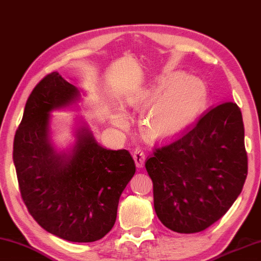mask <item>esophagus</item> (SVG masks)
I'll return each instance as SVG.
<instances>
[{"label":"esophagus","instance_id":"esophagus-1","mask_svg":"<svg viewBox=\"0 0 261 261\" xmlns=\"http://www.w3.org/2000/svg\"><path fill=\"white\" fill-rule=\"evenodd\" d=\"M134 160H135V163H136V166L138 168L144 167L145 161H146L145 152L142 151L141 149H139V148H137V149H135V152H134Z\"/></svg>","mask_w":261,"mask_h":261}]
</instances>
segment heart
Returning <instances> with one entry per match:
<instances>
[{
  "instance_id": "b5f03b06",
  "label": "heart",
  "mask_w": 261,
  "mask_h": 261,
  "mask_svg": "<svg viewBox=\"0 0 261 261\" xmlns=\"http://www.w3.org/2000/svg\"><path fill=\"white\" fill-rule=\"evenodd\" d=\"M206 101L207 90L200 80L175 72L136 96L130 105L139 110L149 107L142 117V130L152 140H167L185 131L196 120ZM111 121L119 129H126L129 125V120L121 111L114 112Z\"/></svg>"
}]
</instances>
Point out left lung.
<instances>
[{
    "instance_id": "obj_1",
    "label": "left lung",
    "mask_w": 261,
    "mask_h": 261,
    "mask_svg": "<svg viewBox=\"0 0 261 261\" xmlns=\"http://www.w3.org/2000/svg\"><path fill=\"white\" fill-rule=\"evenodd\" d=\"M146 170L154 207L164 225L197 233L225 215L248 174L241 111L228 101L202 116L180 139L158 148Z\"/></svg>"
}]
</instances>
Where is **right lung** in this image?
Listing matches in <instances>:
<instances>
[{
  "label": "right lung",
  "instance_id": "right-lung-1",
  "mask_svg": "<svg viewBox=\"0 0 261 261\" xmlns=\"http://www.w3.org/2000/svg\"><path fill=\"white\" fill-rule=\"evenodd\" d=\"M81 91L59 72L35 87L13 141V163L28 212L45 231L71 242H94L114 226L122 192L136 165L125 149L101 147L83 119L74 142L53 144L50 113L75 109Z\"/></svg>",
  "mask_w": 261,
  "mask_h": 261
}]
</instances>
